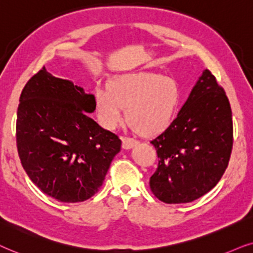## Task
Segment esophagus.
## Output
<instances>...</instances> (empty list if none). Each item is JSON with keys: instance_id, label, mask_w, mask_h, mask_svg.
Returning <instances> with one entry per match:
<instances>
[{"instance_id": "1", "label": "esophagus", "mask_w": 253, "mask_h": 253, "mask_svg": "<svg viewBox=\"0 0 253 253\" xmlns=\"http://www.w3.org/2000/svg\"><path fill=\"white\" fill-rule=\"evenodd\" d=\"M121 141H123L124 149H130V148L134 147L137 143L136 140H134L132 137H128V136H124L123 139H121Z\"/></svg>"}]
</instances>
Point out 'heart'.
<instances>
[{"mask_svg":"<svg viewBox=\"0 0 253 253\" xmlns=\"http://www.w3.org/2000/svg\"><path fill=\"white\" fill-rule=\"evenodd\" d=\"M181 102V90L170 77L158 74H125L111 82L107 90L95 96L100 124L114 129L127 120L143 135H156L170 126Z\"/></svg>","mask_w":253,"mask_h":253,"instance_id":"1","label":"heart"}]
</instances>
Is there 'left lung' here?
I'll use <instances>...</instances> for the list:
<instances>
[{
  "instance_id": "1",
  "label": "left lung",
  "mask_w": 253,
  "mask_h": 253,
  "mask_svg": "<svg viewBox=\"0 0 253 253\" xmlns=\"http://www.w3.org/2000/svg\"><path fill=\"white\" fill-rule=\"evenodd\" d=\"M232 132L228 97L205 69L176 119L150 141L158 156L149 181L155 197L166 204H186L210 192L228 167Z\"/></svg>"
}]
</instances>
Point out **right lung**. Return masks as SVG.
I'll list each match as a JSON object with an SVG mask.
<instances>
[{"instance_id":"1","label":"right lung","mask_w":253,"mask_h":253,"mask_svg":"<svg viewBox=\"0 0 253 253\" xmlns=\"http://www.w3.org/2000/svg\"><path fill=\"white\" fill-rule=\"evenodd\" d=\"M95 110V96L45 67L21 93L16 142L22 166L36 186L61 203L97 193L120 151L119 137L87 117Z\"/></svg>"}]
</instances>
